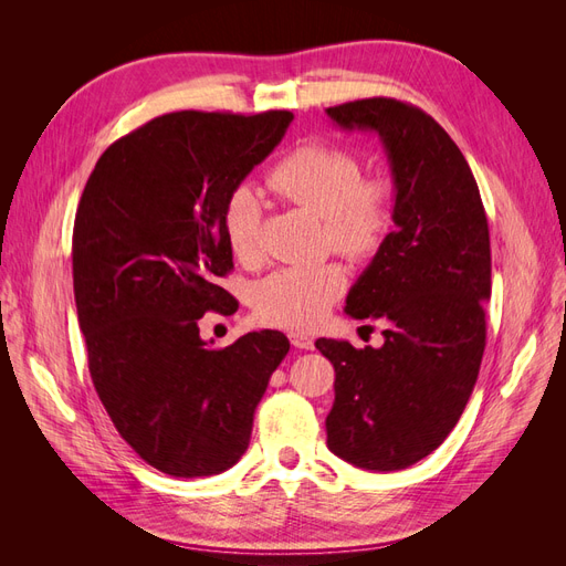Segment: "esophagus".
Instances as JSON below:
<instances>
[{
  "instance_id": "34e87169",
  "label": "esophagus",
  "mask_w": 566,
  "mask_h": 566,
  "mask_svg": "<svg viewBox=\"0 0 566 566\" xmlns=\"http://www.w3.org/2000/svg\"><path fill=\"white\" fill-rule=\"evenodd\" d=\"M290 342H293V347L297 349H314V339L304 333H290Z\"/></svg>"
}]
</instances>
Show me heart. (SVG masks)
Masks as SVG:
<instances>
[{"label":"heart","instance_id":"obj_1","mask_svg":"<svg viewBox=\"0 0 566 566\" xmlns=\"http://www.w3.org/2000/svg\"><path fill=\"white\" fill-rule=\"evenodd\" d=\"M354 153L304 144L290 150L269 172V186L281 198L323 217L325 238L356 260L380 250L394 227L391 191L382 179H361ZM262 202L250 186H238L221 210V231L235 260L260 256ZM347 287V271L337 262L285 266L269 273L254 290V312L264 323L306 331L328 316Z\"/></svg>","mask_w":566,"mask_h":566}]
</instances>
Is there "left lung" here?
Here are the masks:
<instances>
[{"instance_id":"obj_1","label":"left lung","mask_w":566,"mask_h":566,"mask_svg":"<svg viewBox=\"0 0 566 566\" xmlns=\"http://www.w3.org/2000/svg\"><path fill=\"white\" fill-rule=\"evenodd\" d=\"M375 132L394 179V229L347 295L354 318L385 321L380 349L316 339L335 368L328 449L356 468L403 470L451 434L474 389L491 297L489 221L472 169L434 117L397 98L325 111Z\"/></svg>"}]
</instances>
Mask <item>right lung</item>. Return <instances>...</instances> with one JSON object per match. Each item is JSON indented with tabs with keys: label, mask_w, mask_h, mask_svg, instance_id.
<instances>
[{
	"label": "right lung",
	"mask_w": 566,
	"mask_h": 566,
	"mask_svg": "<svg viewBox=\"0 0 566 566\" xmlns=\"http://www.w3.org/2000/svg\"><path fill=\"white\" fill-rule=\"evenodd\" d=\"M290 111H179L98 158L73 229L80 331L101 403L129 447L172 476H210L245 453L254 408L290 342L279 331L212 349L198 321L233 314L221 210L281 144Z\"/></svg>",
	"instance_id": "1"
}]
</instances>
